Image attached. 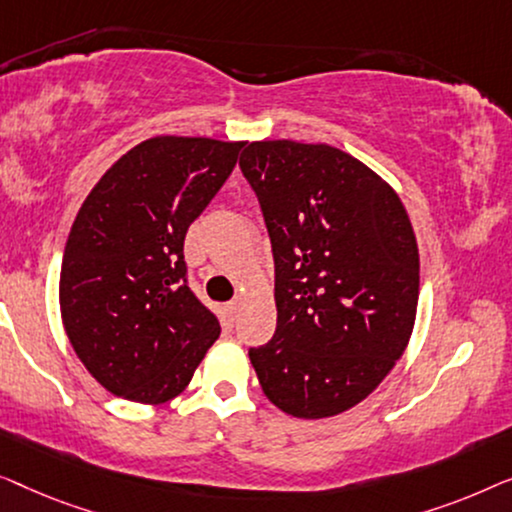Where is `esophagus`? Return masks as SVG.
Listing matches in <instances>:
<instances>
[{
	"label": "esophagus",
	"mask_w": 512,
	"mask_h": 512,
	"mask_svg": "<svg viewBox=\"0 0 512 512\" xmlns=\"http://www.w3.org/2000/svg\"><path fill=\"white\" fill-rule=\"evenodd\" d=\"M239 308H241V299H239V297H234V299L227 304V311L232 313V315L239 313Z\"/></svg>",
	"instance_id": "obj_1"
}]
</instances>
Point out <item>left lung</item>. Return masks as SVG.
Wrapping results in <instances>:
<instances>
[{
  "instance_id": "obj_1",
  "label": "left lung",
  "mask_w": 512,
  "mask_h": 512,
  "mask_svg": "<svg viewBox=\"0 0 512 512\" xmlns=\"http://www.w3.org/2000/svg\"><path fill=\"white\" fill-rule=\"evenodd\" d=\"M239 167L276 266V334L248 350L259 385L287 415L343 413L376 390L413 331L420 257L406 208L325 143L255 141Z\"/></svg>"
}]
</instances>
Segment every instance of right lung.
<instances>
[{"label":"right lung","mask_w":512,"mask_h":512,"mask_svg":"<svg viewBox=\"0 0 512 512\" xmlns=\"http://www.w3.org/2000/svg\"><path fill=\"white\" fill-rule=\"evenodd\" d=\"M243 146L155 136L83 201L62 257V322L85 369L115 397L174 399L218 338V315L187 280L183 246Z\"/></svg>","instance_id":"obj_1"}]
</instances>
